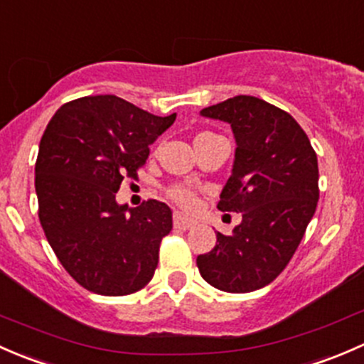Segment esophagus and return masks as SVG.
Listing matches in <instances>:
<instances>
[{"instance_id":"esophagus-1","label":"esophagus","mask_w":364,"mask_h":364,"mask_svg":"<svg viewBox=\"0 0 364 364\" xmlns=\"http://www.w3.org/2000/svg\"><path fill=\"white\" fill-rule=\"evenodd\" d=\"M173 226L177 228V230L187 231V230H191V228L196 226V220L189 219V217L182 215V213H175V215H173Z\"/></svg>"}]
</instances>
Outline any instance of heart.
<instances>
[{"mask_svg": "<svg viewBox=\"0 0 364 364\" xmlns=\"http://www.w3.org/2000/svg\"><path fill=\"white\" fill-rule=\"evenodd\" d=\"M205 136H210V133H200L194 140H198V138H205ZM168 198H170L171 201H175V203L183 210H193L196 207V201H198L194 191L187 186H171L170 189H168Z\"/></svg>", "mask_w": 364, "mask_h": 364, "instance_id": "1", "label": "heart"}]
</instances>
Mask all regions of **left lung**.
<instances>
[{
    "instance_id": "obj_1",
    "label": "left lung",
    "mask_w": 364,
    "mask_h": 364,
    "mask_svg": "<svg viewBox=\"0 0 364 364\" xmlns=\"http://www.w3.org/2000/svg\"><path fill=\"white\" fill-rule=\"evenodd\" d=\"M200 115L233 131V170L220 193V212L242 213L231 235L196 259L201 277L226 293H250L280 275L298 249L319 201L317 156L287 112L235 96Z\"/></svg>"
}]
</instances>
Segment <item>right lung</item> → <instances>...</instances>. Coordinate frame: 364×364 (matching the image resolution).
I'll use <instances>...</instances> for the list:
<instances>
[{"mask_svg": "<svg viewBox=\"0 0 364 364\" xmlns=\"http://www.w3.org/2000/svg\"><path fill=\"white\" fill-rule=\"evenodd\" d=\"M175 117L101 95L63 105L47 124L35 166L40 223L66 272L91 293H136L154 277L171 210L156 200L127 208L115 193Z\"/></svg>", "mask_w": 364, "mask_h": 364, "instance_id": "add662e5", "label": "right lung"}]
</instances>
